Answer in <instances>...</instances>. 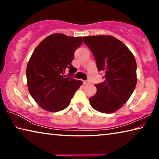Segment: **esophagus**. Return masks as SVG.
<instances>
[{
	"instance_id": "esophagus-1",
	"label": "esophagus",
	"mask_w": 159,
	"mask_h": 159,
	"mask_svg": "<svg viewBox=\"0 0 159 159\" xmlns=\"http://www.w3.org/2000/svg\"><path fill=\"white\" fill-rule=\"evenodd\" d=\"M83 83L84 85H86V84H88V83H89V81H88V80H83Z\"/></svg>"
}]
</instances>
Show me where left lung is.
<instances>
[{"mask_svg":"<svg viewBox=\"0 0 159 159\" xmlns=\"http://www.w3.org/2000/svg\"><path fill=\"white\" fill-rule=\"evenodd\" d=\"M95 57L104 80L95 84L97 93L90 103L97 111L113 113L130 98L137 84V64L133 53L119 40L111 36L83 37Z\"/></svg>","mask_w":159,"mask_h":159,"instance_id":"left-lung-1","label":"left lung"}]
</instances>
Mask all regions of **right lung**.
I'll return each mask as SVG.
<instances>
[{
  "instance_id": "right-lung-1",
  "label": "right lung",
  "mask_w": 159,
  "mask_h": 159,
  "mask_svg": "<svg viewBox=\"0 0 159 159\" xmlns=\"http://www.w3.org/2000/svg\"><path fill=\"white\" fill-rule=\"evenodd\" d=\"M82 43V37L54 34L34 50L26 67V79L29 93L41 108L50 112L66 108L83 84L70 78L76 69L71 64L74 52ZM66 70L69 77L63 75Z\"/></svg>"
}]
</instances>
